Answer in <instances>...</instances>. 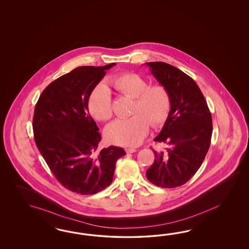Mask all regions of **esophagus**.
<instances>
[{"instance_id": "obj_1", "label": "esophagus", "mask_w": 249, "mask_h": 249, "mask_svg": "<svg viewBox=\"0 0 249 249\" xmlns=\"http://www.w3.org/2000/svg\"><path fill=\"white\" fill-rule=\"evenodd\" d=\"M137 151L135 148H127L126 149V151L128 152V153H133V152H135Z\"/></svg>"}]
</instances>
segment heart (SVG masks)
<instances>
[{
    "label": "heart",
    "mask_w": 249,
    "mask_h": 249,
    "mask_svg": "<svg viewBox=\"0 0 249 249\" xmlns=\"http://www.w3.org/2000/svg\"><path fill=\"white\" fill-rule=\"evenodd\" d=\"M109 83L121 94L134 98V103L131 108L132 117L117 120L106 128V139L108 142L137 146L148 134L150 123L152 127H159L167 121L172 100L164 85H149L142 75L129 72L115 75ZM88 105L97 121H108L113 116L111 94L104 84H99L92 90Z\"/></svg>",
    "instance_id": "b5f03b06"
}]
</instances>
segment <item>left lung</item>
I'll use <instances>...</instances> for the list:
<instances>
[{"instance_id":"obj_1","label":"left lung","mask_w":249,"mask_h":249,"mask_svg":"<svg viewBox=\"0 0 249 249\" xmlns=\"http://www.w3.org/2000/svg\"><path fill=\"white\" fill-rule=\"evenodd\" d=\"M152 75L170 92L172 107L154 142L167 145L155 151L147 179L162 188L184 184L201 167L211 144L212 115L196 81L180 69L163 62L146 63Z\"/></svg>"}]
</instances>
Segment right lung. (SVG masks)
Masks as SVG:
<instances>
[{"label":"right lung","instance_id":"right-lung-1","mask_svg":"<svg viewBox=\"0 0 249 249\" xmlns=\"http://www.w3.org/2000/svg\"><path fill=\"white\" fill-rule=\"evenodd\" d=\"M115 65L75 68L49 84L35 107L38 150L56 180L79 195H95L110 185L116 161L126 154L115 146L98 150L101 135L88 107L105 70Z\"/></svg>","mask_w":249,"mask_h":249}]
</instances>
